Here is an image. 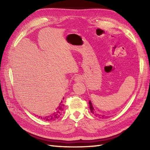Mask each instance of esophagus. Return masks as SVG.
<instances>
[{
  "instance_id": "obj_1",
  "label": "esophagus",
  "mask_w": 150,
  "mask_h": 150,
  "mask_svg": "<svg viewBox=\"0 0 150 150\" xmlns=\"http://www.w3.org/2000/svg\"><path fill=\"white\" fill-rule=\"evenodd\" d=\"M75 81L76 82H79V81H81L82 80V77H81V75H77L76 77H75Z\"/></svg>"
}]
</instances>
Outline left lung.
<instances>
[{
  "instance_id": "1",
  "label": "left lung",
  "mask_w": 150,
  "mask_h": 150,
  "mask_svg": "<svg viewBox=\"0 0 150 150\" xmlns=\"http://www.w3.org/2000/svg\"><path fill=\"white\" fill-rule=\"evenodd\" d=\"M89 104H90V111H91V112L92 113H93V114H94V115H95V116L98 117H99V118H102V119H105V118H106V117H105L104 115H100V114H99V113H97L96 111H95V110H94V108H93V106H92L91 102L90 100L89 101Z\"/></svg>"
}]
</instances>
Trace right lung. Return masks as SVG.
I'll return each mask as SVG.
<instances>
[{"label":"right lung","instance_id":"right-lung-1","mask_svg":"<svg viewBox=\"0 0 150 150\" xmlns=\"http://www.w3.org/2000/svg\"><path fill=\"white\" fill-rule=\"evenodd\" d=\"M64 99V98H63ZM63 106L64 104H62V100L60 103V105L59 106V107L57 108V110L56 112H55L54 113L50 115L49 116H46V117H39V118H40L41 119L43 120H46V121H54L57 119H58L59 117L61 115L62 112L63 111Z\"/></svg>","mask_w":150,"mask_h":150}]
</instances>
